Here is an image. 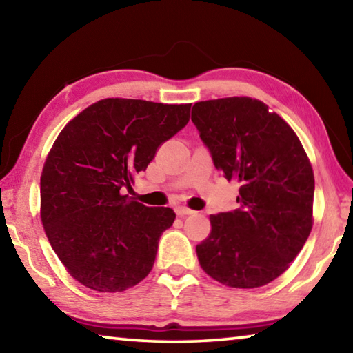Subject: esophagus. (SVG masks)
Segmentation results:
<instances>
[{
  "label": "esophagus",
  "instance_id": "34e87169",
  "mask_svg": "<svg viewBox=\"0 0 353 353\" xmlns=\"http://www.w3.org/2000/svg\"><path fill=\"white\" fill-rule=\"evenodd\" d=\"M176 213H177V216H187V214L194 213V210H191V208L185 207V205H181V207H176Z\"/></svg>",
  "mask_w": 353,
  "mask_h": 353
}]
</instances>
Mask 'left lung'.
I'll return each mask as SVG.
<instances>
[{"label": "left lung", "mask_w": 353, "mask_h": 353, "mask_svg": "<svg viewBox=\"0 0 353 353\" xmlns=\"http://www.w3.org/2000/svg\"><path fill=\"white\" fill-rule=\"evenodd\" d=\"M191 121L227 181L240 183L241 208L210 214L196 246L208 276L232 288H259L288 270L313 227L314 174L283 118L249 97L201 101Z\"/></svg>", "instance_id": "8db88e82"}]
</instances>
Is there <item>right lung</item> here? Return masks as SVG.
<instances>
[{
	"mask_svg": "<svg viewBox=\"0 0 353 353\" xmlns=\"http://www.w3.org/2000/svg\"><path fill=\"white\" fill-rule=\"evenodd\" d=\"M191 104L105 98L62 129L40 177V218L70 276L99 292L132 288L151 272L170 207L123 194L162 143L190 119Z\"/></svg>",
	"mask_w": 353,
	"mask_h": 353,
	"instance_id": "add662e5",
	"label": "right lung"
}]
</instances>
